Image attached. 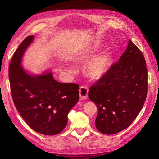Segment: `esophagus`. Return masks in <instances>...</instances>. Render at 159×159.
<instances>
[{"label": "esophagus", "mask_w": 159, "mask_h": 159, "mask_svg": "<svg viewBox=\"0 0 159 159\" xmlns=\"http://www.w3.org/2000/svg\"><path fill=\"white\" fill-rule=\"evenodd\" d=\"M89 89L87 86H81L79 89L80 97L81 99H87L88 96Z\"/></svg>", "instance_id": "esophagus-1"}]
</instances>
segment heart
I'll return each mask as SVG.
<instances>
[{
  "label": "heart",
  "instance_id": "b5f03b06",
  "mask_svg": "<svg viewBox=\"0 0 159 159\" xmlns=\"http://www.w3.org/2000/svg\"><path fill=\"white\" fill-rule=\"evenodd\" d=\"M92 47L83 50L76 57V61L81 62L89 59L94 52ZM109 65V57L107 55H101L91 61L87 67V72L91 77L99 78L107 72Z\"/></svg>",
  "mask_w": 159,
  "mask_h": 159
}]
</instances>
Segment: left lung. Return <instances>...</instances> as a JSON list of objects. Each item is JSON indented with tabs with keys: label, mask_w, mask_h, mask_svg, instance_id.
<instances>
[{
	"label": "left lung",
	"mask_w": 159,
	"mask_h": 159,
	"mask_svg": "<svg viewBox=\"0 0 159 159\" xmlns=\"http://www.w3.org/2000/svg\"><path fill=\"white\" fill-rule=\"evenodd\" d=\"M142 52L130 40L117 62L90 87L88 96L96 104V126L113 134L128 128L142 109L148 93V71Z\"/></svg>",
	"instance_id": "obj_1"
}]
</instances>
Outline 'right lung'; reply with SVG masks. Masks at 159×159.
Segmentation results:
<instances>
[{"instance_id": "obj_1", "label": "right lung", "mask_w": 159, "mask_h": 159, "mask_svg": "<svg viewBox=\"0 0 159 159\" xmlns=\"http://www.w3.org/2000/svg\"><path fill=\"white\" fill-rule=\"evenodd\" d=\"M34 37L23 40L13 53L9 67L12 98L20 116L33 130L46 135L60 133L67 123V114L79 99V86L61 83L52 72L30 75L22 66V57Z\"/></svg>"}]
</instances>
